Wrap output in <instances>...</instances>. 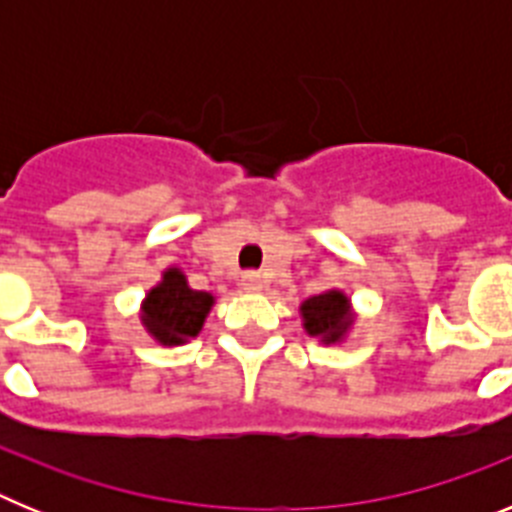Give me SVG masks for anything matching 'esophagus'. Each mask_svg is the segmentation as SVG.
<instances>
[{"label": "esophagus", "mask_w": 512, "mask_h": 512, "mask_svg": "<svg viewBox=\"0 0 512 512\" xmlns=\"http://www.w3.org/2000/svg\"><path fill=\"white\" fill-rule=\"evenodd\" d=\"M264 284H266V279L261 277L259 271H248V274H243V279H241L243 292H251V295L261 292V289H264Z\"/></svg>", "instance_id": "34e87169"}]
</instances>
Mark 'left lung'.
<instances>
[{"label": "left lung", "mask_w": 512, "mask_h": 512, "mask_svg": "<svg viewBox=\"0 0 512 512\" xmlns=\"http://www.w3.org/2000/svg\"><path fill=\"white\" fill-rule=\"evenodd\" d=\"M300 315L307 336L320 338L323 343H341L356 320L351 300L341 289H328L323 295L307 297L300 305Z\"/></svg>", "instance_id": "obj_1"}]
</instances>
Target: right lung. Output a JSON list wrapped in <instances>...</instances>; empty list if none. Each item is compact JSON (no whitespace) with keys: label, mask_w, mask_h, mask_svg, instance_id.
I'll return each instance as SVG.
<instances>
[{"label":"right lung","mask_w":512,"mask_h":512,"mask_svg":"<svg viewBox=\"0 0 512 512\" xmlns=\"http://www.w3.org/2000/svg\"><path fill=\"white\" fill-rule=\"evenodd\" d=\"M215 297L210 292L189 287L182 269L169 266L161 282L148 289L140 305V323L161 346H179L200 336Z\"/></svg>","instance_id":"right-lung-1"}]
</instances>
